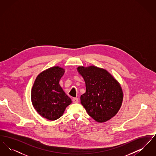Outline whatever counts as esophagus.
<instances>
[{
	"label": "esophagus",
	"instance_id": "obj_1",
	"mask_svg": "<svg viewBox=\"0 0 156 156\" xmlns=\"http://www.w3.org/2000/svg\"><path fill=\"white\" fill-rule=\"evenodd\" d=\"M78 98H74L73 99V103H78Z\"/></svg>",
	"mask_w": 156,
	"mask_h": 156
}]
</instances>
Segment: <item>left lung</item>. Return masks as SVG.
Here are the masks:
<instances>
[{
	"instance_id": "left-lung-1",
	"label": "left lung",
	"mask_w": 156,
	"mask_h": 156,
	"mask_svg": "<svg viewBox=\"0 0 156 156\" xmlns=\"http://www.w3.org/2000/svg\"><path fill=\"white\" fill-rule=\"evenodd\" d=\"M83 77L86 92L81 103L89 116L99 123L115 116L122 106L123 94L118 81L106 69L91 66L77 68Z\"/></svg>"
}]
</instances>
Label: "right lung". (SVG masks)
Segmentation results:
<instances>
[{
	"instance_id": "add662e5",
	"label": "right lung",
	"mask_w": 156,
	"mask_h": 156,
	"mask_svg": "<svg viewBox=\"0 0 156 156\" xmlns=\"http://www.w3.org/2000/svg\"><path fill=\"white\" fill-rule=\"evenodd\" d=\"M65 70L58 66L50 68L38 75L31 89L34 108L42 117L50 120L59 118L72 101L59 85Z\"/></svg>"
}]
</instances>
